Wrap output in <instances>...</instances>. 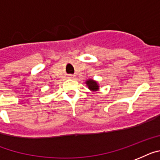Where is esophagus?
<instances>
[{
	"label": "esophagus",
	"mask_w": 160,
	"mask_h": 160,
	"mask_svg": "<svg viewBox=\"0 0 160 160\" xmlns=\"http://www.w3.org/2000/svg\"><path fill=\"white\" fill-rule=\"evenodd\" d=\"M70 78H73V76H70Z\"/></svg>",
	"instance_id": "34e87169"
}]
</instances>
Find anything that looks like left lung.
Wrapping results in <instances>:
<instances>
[{"label":"left lung","mask_w":160,"mask_h":160,"mask_svg":"<svg viewBox=\"0 0 160 160\" xmlns=\"http://www.w3.org/2000/svg\"><path fill=\"white\" fill-rule=\"evenodd\" d=\"M86 84L88 88L92 91H98L99 89V85L98 84V82L95 81V80H92V79L87 80Z\"/></svg>","instance_id":"8db88e82"}]
</instances>
